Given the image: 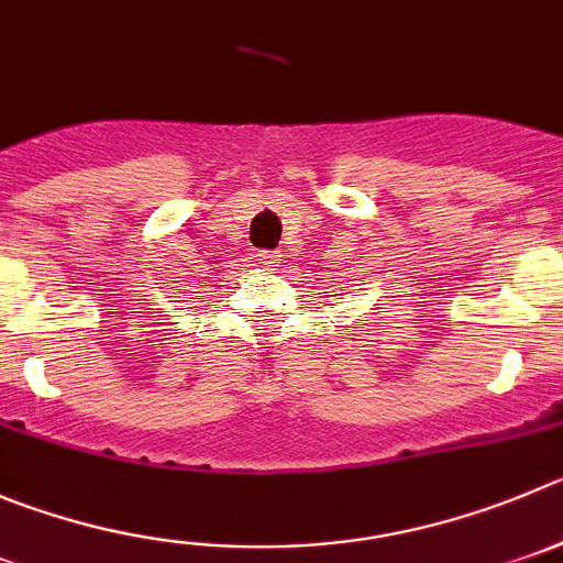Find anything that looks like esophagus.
Masks as SVG:
<instances>
[{
    "instance_id": "obj_1",
    "label": "esophagus",
    "mask_w": 563,
    "mask_h": 563,
    "mask_svg": "<svg viewBox=\"0 0 563 563\" xmlns=\"http://www.w3.org/2000/svg\"><path fill=\"white\" fill-rule=\"evenodd\" d=\"M255 257H257V264L264 266V269H275V266L280 264V255H277V252H272V250H261Z\"/></svg>"
}]
</instances>
